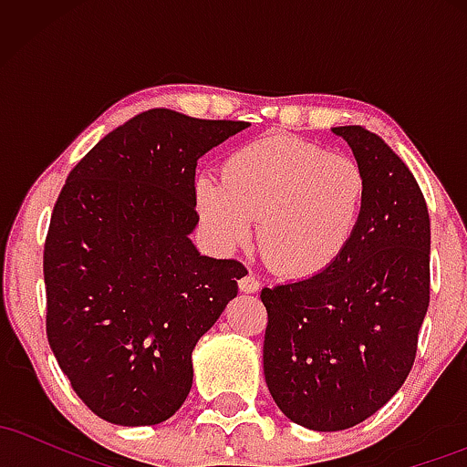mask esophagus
<instances>
[{"mask_svg":"<svg viewBox=\"0 0 467 467\" xmlns=\"http://www.w3.org/2000/svg\"><path fill=\"white\" fill-rule=\"evenodd\" d=\"M239 287H241V292L254 294V292H259V281H256L254 275H245L239 281Z\"/></svg>","mask_w":467,"mask_h":467,"instance_id":"esophagus-1","label":"esophagus"}]
</instances>
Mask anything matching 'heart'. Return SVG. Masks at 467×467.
Returning a JSON list of instances; mask_svg holds the SVG:
<instances>
[{"label":"heart","instance_id":"heart-1","mask_svg":"<svg viewBox=\"0 0 467 467\" xmlns=\"http://www.w3.org/2000/svg\"><path fill=\"white\" fill-rule=\"evenodd\" d=\"M367 202V175L349 155L296 136H265L234 151L222 180L202 175L195 203L222 248L244 245L259 219L265 261L287 276H314L345 254Z\"/></svg>","mask_w":467,"mask_h":467}]
</instances>
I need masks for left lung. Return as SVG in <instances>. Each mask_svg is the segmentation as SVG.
I'll list each match as a JSON object with an SVG mask.
<instances>
[{
    "label": "left lung",
    "mask_w": 467,
    "mask_h": 467,
    "mask_svg": "<svg viewBox=\"0 0 467 467\" xmlns=\"http://www.w3.org/2000/svg\"><path fill=\"white\" fill-rule=\"evenodd\" d=\"M331 131L367 175L360 228L325 272L261 289L267 389L287 420L318 432L356 426L398 393L431 301V217L420 184L378 133Z\"/></svg>",
    "instance_id": "1"
}]
</instances>
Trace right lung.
<instances>
[{"label": "right lung", "instance_id": "add662e5", "mask_svg": "<svg viewBox=\"0 0 467 467\" xmlns=\"http://www.w3.org/2000/svg\"><path fill=\"white\" fill-rule=\"evenodd\" d=\"M245 127L149 109L67 175L44 250L46 329L100 420L153 426L191 393L192 349L245 276L192 244L197 160Z\"/></svg>", "mask_w": 467, "mask_h": 467}]
</instances>
